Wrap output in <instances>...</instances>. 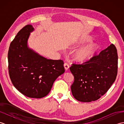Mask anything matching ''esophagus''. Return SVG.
I'll use <instances>...</instances> for the list:
<instances>
[{
  "label": "esophagus",
  "mask_w": 124,
  "mask_h": 124,
  "mask_svg": "<svg viewBox=\"0 0 124 124\" xmlns=\"http://www.w3.org/2000/svg\"><path fill=\"white\" fill-rule=\"evenodd\" d=\"M64 67L65 68V70H68V69H69V64H68V63H65L64 64Z\"/></svg>",
  "instance_id": "34e87169"
}]
</instances>
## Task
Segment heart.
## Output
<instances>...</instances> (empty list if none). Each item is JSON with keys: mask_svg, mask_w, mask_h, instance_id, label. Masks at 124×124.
<instances>
[{"mask_svg": "<svg viewBox=\"0 0 124 124\" xmlns=\"http://www.w3.org/2000/svg\"><path fill=\"white\" fill-rule=\"evenodd\" d=\"M91 41V38H86L80 40L79 42L78 45L84 44ZM97 47L98 46L96 43H91L77 49L73 54V58L77 61H85L89 60L93 56L94 53L96 51Z\"/></svg>", "mask_w": 124, "mask_h": 124, "instance_id": "obj_1", "label": "heart"}]
</instances>
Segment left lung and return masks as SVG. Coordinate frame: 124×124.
Wrapping results in <instances>:
<instances>
[{
  "label": "left lung",
  "mask_w": 124,
  "mask_h": 124,
  "mask_svg": "<svg viewBox=\"0 0 124 124\" xmlns=\"http://www.w3.org/2000/svg\"><path fill=\"white\" fill-rule=\"evenodd\" d=\"M70 70L74 76L71 86L73 97L83 102L96 101L109 90L116 78L117 49L112 44L82 64H72Z\"/></svg>",
  "instance_id": "8db88e82"
}]
</instances>
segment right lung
Here are the masks:
<instances>
[{"label": "right lung", "mask_w": 124, "mask_h": 124, "mask_svg": "<svg viewBox=\"0 0 124 124\" xmlns=\"http://www.w3.org/2000/svg\"><path fill=\"white\" fill-rule=\"evenodd\" d=\"M28 24L17 33L8 53V72L13 85L25 96L42 98L49 93L56 79L64 72L61 60H49L28 46L30 33Z\"/></svg>", "instance_id": "add662e5"}]
</instances>
